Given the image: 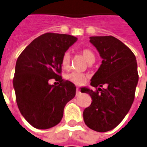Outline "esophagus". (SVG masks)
Here are the masks:
<instances>
[{
  "mask_svg": "<svg viewBox=\"0 0 147 147\" xmlns=\"http://www.w3.org/2000/svg\"><path fill=\"white\" fill-rule=\"evenodd\" d=\"M80 94V90H78V89H77V90H76V96H79Z\"/></svg>",
  "mask_w": 147,
  "mask_h": 147,
  "instance_id": "obj_1",
  "label": "esophagus"
}]
</instances>
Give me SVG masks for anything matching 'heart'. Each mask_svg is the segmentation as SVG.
I'll return each instance as SVG.
<instances>
[{
  "label": "heart",
  "instance_id": "heart-1",
  "mask_svg": "<svg viewBox=\"0 0 147 147\" xmlns=\"http://www.w3.org/2000/svg\"><path fill=\"white\" fill-rule=\"evenodd\" d=\"M81 54L83 55V57H84V59L86 60V61L87 62L88 64H93L96 60L95 57V55L90 49H83L81 51ZM70 55L69 52H65L62 57L61 60V64L62 67L64 69H67L70 67ZM67 79L70 81H71L72 83H75L76 85H83V83H85L86 80V77L83 74L77 72H72L69 74L67 75Z\"/></svg>",
  "mask_w": 147,
  "mask_h": 147
}]
</instances>
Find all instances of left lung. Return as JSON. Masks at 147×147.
I'll list each match as a JSON object with an SVG mask.
<instances>
[{"instance_id": "obj_1", "label": "left lung", "mask_w": 147, "mask_h": 147, "mask_svg": "<svg viewBox=\"0 0 147 147\" xmlns=\"http://www.w3.org/2000/svg\"><path fill=\"white\" fill-rule=\"evenodd\" d=\"M90 42L102 61L90 80L98 90L81 88L92 99L83 111V120L93 131L106 132L120 124L133 104L139 78L137 60L131 49L113 36H91ZM104 85L107 87L101 89Z\"/></svg>"}]
</instances>
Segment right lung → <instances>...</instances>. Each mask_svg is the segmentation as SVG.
I'll return each instance as SVG.
<instances>
[{"mask_svg":"<svg viewBox=\"0 0 147 147\" xmlns=\"http://www.w3.org/2000/svg\"><path fill=\"white\" fill-rule=\"evenodd\" d=\"M77 38L67 34L45 33L34 39L17 58L13 88L21 115L32 126L49 129L62 119L67 103L76 95V86L59 75L64 54ZM59 80L50 85L49 79Z\"/></svg>","mask_w":147,"mask_h":147,"instance_id":"obj_1","label":"right lung"}]
</instances>
